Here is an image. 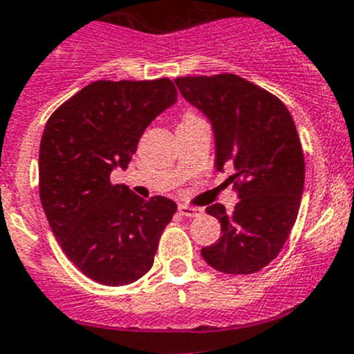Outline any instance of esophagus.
Instances as JSON below:
<instances>
[{
	"label": "esophagus",
	"instance_id": "34e87169",
	"mask_svg": "<svg viewBox=\"0 0 354 354\" xmlns=\"http://www.w3.org/2000/svg\"><path fill=\"white\" fill-rule=\"evenodd\" d=\"M178 211H180V214L188 216V218H195V216H201L202 214V209L194 207V205H187V204H180V205H178Z\"/></svg>",
	"mask_w": 354,
	"mask_h": 354
}]
</instances>
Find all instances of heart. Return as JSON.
I'll return each instance as SVG.
<instances>
[{
    "label": "heart",
    "instance_id": "1",
    "mask_svg": "<svg viewBox=\"0 0 354 354\" xmlns=\"http://www.w3.org/2000/svg\"><path fill=\"white\" fill-rule=\"evenodd\" d=\"M185 119H194V115H190V114H188L187 118H185Z\"/></svg>",
    "mask_w": 354,
    "mask_h": 354
}]
</instances>
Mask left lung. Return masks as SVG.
I'll use <instances>...</instances> for the list:
<instances>
[{
	"label": "left lung",
	"mask_w": 354,
	"mask_h": 354,
	"mask_svg": "<svg viewBox=\"0 0 354 354\" xmlns=\"http://www.w3.org/2000/svg\"><path fill=\"white\" fill-rule=\"evenodd\" d=\"M185 100L211 122L214 166L233 167L228 183L239 195L233 212L212 204L221 236L201 250L209 266L232 275L259 272L279 256L304 188V156L286 105L233 74L174 79Z\"/></svg>",
	"instance_id": "1"
}]
</instances>
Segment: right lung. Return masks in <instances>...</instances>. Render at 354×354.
I'll return each mask as SVG.
<instances>
[{"label": "right lung", "instance_id": "obj_1", "mask_svg": "<svg viewBox=\"0 0 354 354\" xmlns=\"http://www.w3.org/2000/svg\"><path fill=\"white\" fill-rule=\"evenodd\" d=\"M171 79L97 81L58 107L39 145V197L55 239L86 277L128 286L153 264L162 230L176 212L167 197H138L112 185L150 122L173 107Z\"/></svg>", "mask_w": 354, "mask_h": 354}]
</instances>
